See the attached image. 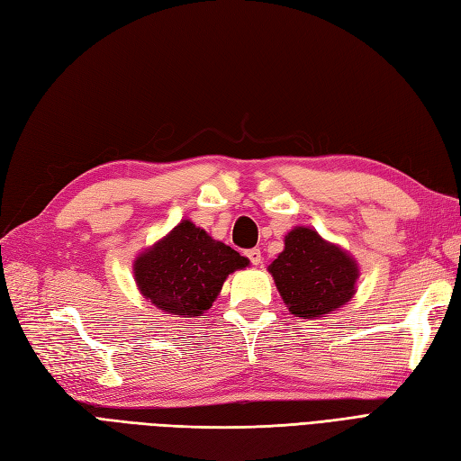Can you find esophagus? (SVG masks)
I'll return each mask as SVG.
<instances>
[{
    "mask_svg": "<svg viewBox=\"0 0 461 461\" xmlns=\"http://www.w3.org/2000/svg\"><path fill=\"white\" fill-rule=\"evenodd\" d=\"M246 256H248V259H250L252 266H259L261 264V252L258 250V248H252V250H248Z\"/></svg>",
    "mask_w": 461,
    "mask_h": 461,
    "instance_id": "esophagus-1",
    "label": "esophagus"
}]
</instances>
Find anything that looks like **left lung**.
<instances>
[{"instance_id": "8db88e82", "label": "left lung", "mask_w": 461, "mask_h": 461, "mask_svg": "<svg viewBox=\"0 0 461 461\" xmlns=\"http://www.w3.org/2000/svg\"><path fill=\"white\" fill-rule=\"evenodd\" d=\"M289 312L318 318L351 301L358 269L341 248L321 236L296 227L285 236V250L269 266Z\"/></svg>"}]
</instances>
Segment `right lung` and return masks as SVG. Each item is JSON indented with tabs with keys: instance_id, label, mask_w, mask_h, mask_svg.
<instances>
[{
	"instance_id": "add662e5",
	"label": "right lung",
	"mask_w": 461,
	"mask_h": 461,
	"mask_svg": "<svg viewBox=\"0 0 461 461\" xmlns=\"http://www.w3.org/2000/svg\"><path fill=\"white\" fill-rule=\"evenodd\" d=\"M248 266L230 246L194 222L182 221L135 261V281L145 298L167 314L200 316L211 308L227 276Z\"/></svg>"
}]
</instances>
